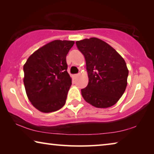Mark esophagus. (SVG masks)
I'll return each mask as SVG.
<instances>
[{
	"instance_id": "obj_1",
	"label": "esophagus",
	"mask_w": 154,
	"mask_h": 154,
	"mask_svg": "<svg viewBox=\"0 0 154 154\" xmlns=\"http://www.w3.org/2000/svg\"><path fill=\"white\" fill-rule=\"evenodd\" d=\"M78 77V74H75V75H73V77H74V78H76V77Z\"/></svg>"
}]
</instances>
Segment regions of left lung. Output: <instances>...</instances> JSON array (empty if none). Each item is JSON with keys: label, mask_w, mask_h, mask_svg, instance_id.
Masks as SVG:
<instances>
[{"label": "left lung", "mask_w": 154, "mask_h": 154, "mask_svg": "<svg viewBox=\"0 0 154 154\" xmlns=\"http://www.w3.org/2000/svg\"><path fill=\"white\" fill-rule=\"evenodd\" d=\"M85 57L89 82L82 89L87 103L97 108L114 105L127 86L128 70L126 62L115 49L98 38L76 41Z\"/></svg>", "instance_id": "1"}]
</instances>
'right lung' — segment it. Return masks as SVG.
<instances>
[{
    "label": "right lung",
    "instance_id": "right-lung-1",
    "mask_svg": "<svg viewBox=\"0 0 154 154\" xmlns=\"http://www.w3.org/2000/svg\"><path fill=\"white\" fill-rule=\"evenodd\" d=\"M74 43L72 41H51L34 52L24 65L26 92L38 111H58L66 103L72 84L66 57Z\"/></svg>",
    "mask_w": 154,
    "mask_h": 154
}]
</instances>
